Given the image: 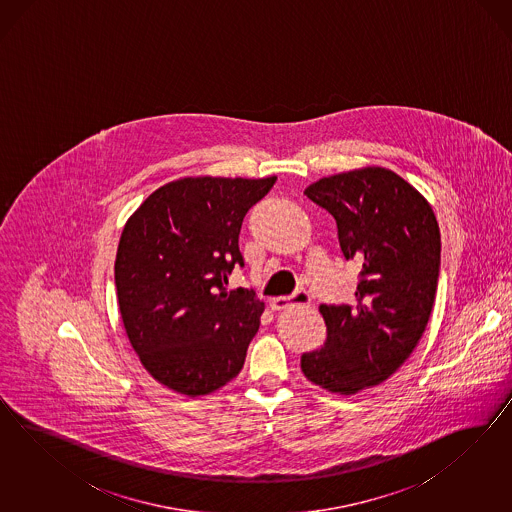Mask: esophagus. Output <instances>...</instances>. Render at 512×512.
<instances>
[{
    "label": "esophagus",
    "instance_id": "1",
    "mask_svg": "<svg viewBox=\"0 0 512 512\" xmlns=\"http://www.w3.org/2000/svg\"><path fill=\"white\" fill-rule=\"evenodd\" d=\"M311 298L306 291H296L295 295L291 296H274L270 300V308L272 310H287L291 306H308Z\"/></svg>",
    "mask_w": 512,
    "mask_h": 512
}]
</instances>
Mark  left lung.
Here are the masks:
<instances>
[{
	"label": "left lung",
	"mask_w": 512,
	"mask_h": 512,
	"mask_svg": "<svg viewBox=\"0 0 512 512\" xmlns=\"http://www.w3.org/2000/svg\"><path fill=\"white\" fill-rule=\"evenodd\" d=\"M338 227L341 253L362 264L357 306H326V341L304 353L311 383L351 396L387 381L417 347L437 293L441 234L434 210L396 172L366 167L306 187Z\"/></svg>",
	"instance_id": "left-lung-1"
}]
</instances>
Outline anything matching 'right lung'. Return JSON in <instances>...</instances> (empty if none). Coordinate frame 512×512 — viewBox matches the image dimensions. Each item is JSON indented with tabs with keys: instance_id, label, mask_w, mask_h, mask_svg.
Returning <instances> with one entry per match:
<instances>
[{
	"instance_id": "obj_1",
	"label": "right lung",
	"mask_w": 512,
	"mask_h": 512,
	"mask_svg": "<svg viewBox=\"0 0 512 512\" xmlns=\"http://www.w3.org/2000/svg\"><path fill=\"white\" fill-rule=\"evenodd\" d=\"M276 176L180 178L140 204L118 244L114 281L127 338L157 383L204 396L234 379L261 325L253 291H227L244 266L238 234Z\"/></svg>"
}]
</instances>
